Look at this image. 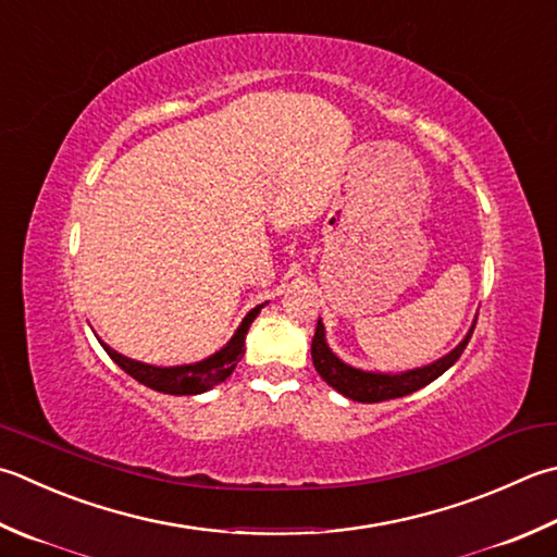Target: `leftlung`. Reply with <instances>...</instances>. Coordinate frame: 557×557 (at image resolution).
Segmentation results:
<instances>
[{"label": "left lung", "mask_w": 557, "mask_h": 557, "mask_svg": "<svg viewBox=\"0 0 557 557\" xmlns=\"http://www.w3.org/2000/svg\"><path fill=\"white\" fill-rule=\"evenodd\" d=\"M473 329L475 323L471 325V331L466 333L463 341L456 345L449 355L437 359V362H432L428 367L408 369V372H400V374H381V372H362V369H355L350 364H345L341 357H335L329 343H325V329L319 319V325H315V333L311 341V359H313L315 372H319L325 384L333 386L337 394L359 403H381V400L408 396L412 391L432 384L434 379H440L446 369L461 357L468 341H471Z\"/></svg>", "instance_id": "8db88e82"}]
</instances>
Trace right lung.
Instances as JSON below:
<instances>
[{"label":"right lung","instance_id":"add662e5","mask_svg":"<svg viewBox=\"0 0 557 557\" xmlns=\"http://www.w3.org/2000/svg\"><path fill=\"white\" fill-rule=\"evenodd\" d=\"M263 309V304L256 309H250L246 313V319L238 325L232 341H228L220 352H214L212 357L202 359V362L195 364H181V367H154V364H145L137 362V359H129L125 355L115 352L113 347H108L106 343L103 350L111 355L113 362L127 372L133 379H137L139 384H145L154 391H161V394H171V396H195V394H205L212 386L222 384L226 376H232L236 364L242 362L244 357V343H246V333L253 323L256 315Z\"/></svg>","mask_w":557,"mask_h":557}]
</instances>
